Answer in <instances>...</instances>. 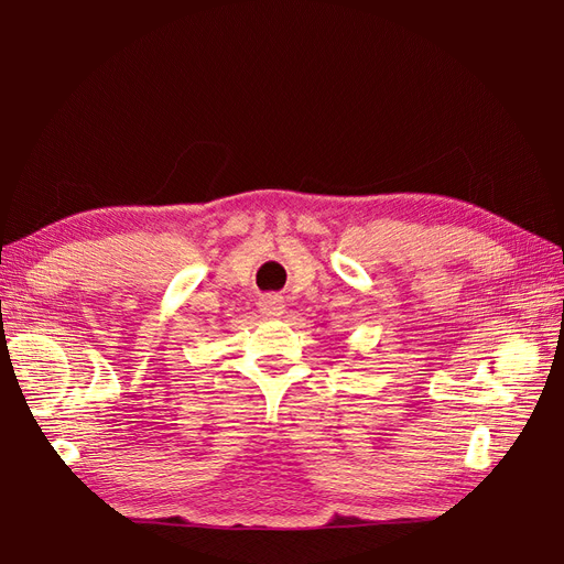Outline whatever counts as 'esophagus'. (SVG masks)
Masks as SVG:
<instances>
[{"label":"esophagus","mask_w":564,"mask_h":564,"mask_svg":"<svg viewBox=\"0 0 564 564\" xmlns=\"http://www.w3.org/2000/svg\"><path fill=\"white\" fill-rule=\"evenodd\" d=\"M261 313L268 317H280L284 313V299L278 294H268L261 299Z\"/></svg>","instance_id":"1"}]
</instances>
